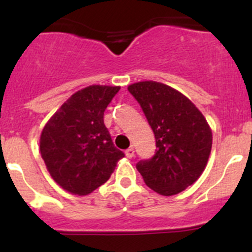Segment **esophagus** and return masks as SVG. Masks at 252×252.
Here are the masks:
<instances>
[{"label":"esophagus","instance_id":"1","mask_svg":"<svg viewBox=\"0 0 252 252\" xmlns=\"http://www.w3.org/2000/svg\"><path fill=\"white\" fill-rule=\"evenodd\" d=\"M134 152H135V151H134V147L130 146L129 149L126 150V156L128 157V158H131V157L134 156Z\"/></svg>","mask_w":252,"mask_h":252}]
</instances>
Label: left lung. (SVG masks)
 Returning a JSON list of instances; mask_svg holds the SVG:
<instances>
[{
    "label": "left lung",
    "instance_id": "1",
    "mask_svg": "<svg viewBox=\"0 0 252 252\" xmlns=\"http://www.w3.org/2000/svg\"><path fill=\"white\" fill-rule=\"evenodd\" d=\"M128 90L140 103L156 139V154L139 161L145 184L164 196L179 194L205 171L212 149V130L199 108L175 89L146 80Z\"/></svg>",
    "mask_w": 252,
    "mask_h": 252
}]
</instances>
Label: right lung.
I'll return each mask as SVG.
<instances>
[{"instance_id":"add662e5","label":"right lung","mask_w":252,"mask_h":252,"mask_svg":"<svg viewBox=\"0 0 252 252\" xmlns=\"http://www.w3.org/2000/svg\"><path fill=\"white\" fill-rule=\"evenodd\" d=\"M121 86L90 85L73 94L48 119L40 152L52 179L70 194L84 196L110 179L124 154L116 149L103 112Z\"/></svg>"}]
</instances>
